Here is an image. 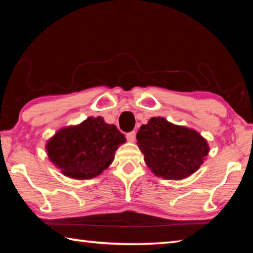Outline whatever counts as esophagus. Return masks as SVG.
Masks as SVG:
<instances>
[{
    "label": "esophagus",
    "instance_id": "obj_1",
    "mask_svg": "<svg viewBox=\"0 0 253 253\" xmlns=\"http://www.w3.org/2000/svg\"><path fill=\"white\" fill-rule=\"evenodd\" d=\"M126 137H127V140H128V142L134 143V142H135V139H136V132H135V131H130V132H128V134L126 135Z\"/></svg>",
    "mask_w": 253,
    "mask_h": 253
}]
</instances>
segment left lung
Masks as SVG:
<instances>
[{
  "label": "left lung",
  "instance_id": "8db88e82",
  "mask_svg": "<svg viewBox=\"0 0 253 253\" xmlns=\"http://www.w3.org/2000/svg\"><path fill=\"white\" fill-rule=\"evenodd\" d=\"M136 138L149 169L164 179L181 181L191 176L210 152L208 140L199 131L164 117H152L140 126Z\"/></svg>",
  "mask_w": 253,
  "mask_h": 253
}]
</instances>
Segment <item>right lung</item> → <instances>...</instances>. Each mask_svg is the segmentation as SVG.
Listing matches in <instances>:
<instances>
[{"label": "right lung", "instance_id": "add662e5", "mask_svg": "<svg viewBox=\"0 0 253 253\" xmlns=\"http://www.w3.org/2000/svg\"><path fill=\"white\" fill-rule=\"evenodd\" d=\"M126 137L104 118L88 117L78 125L60 128L45 144L46 155L67 177H97L113 163Z\"/></svg>", "mask_w": 253, "mask_h": 253}]
</instances>
